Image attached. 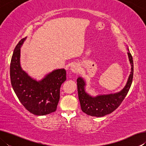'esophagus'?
<instances>
[{"mask_svg": "<svg viewBox=\"0 0 146 146\" xmlns=\"http://www.w3.org/2000/svg\"><path fill=\"white\" fill-rule=\"evenodd\" d=\"M71 70L73 73H78V71L80 70V65L78 63H73L71 66Z\"/></svg>", "mask_w": 146, "mask_h": 146, "instance_id": "esophagus-1", "label": "esophagus"}]
</instances>
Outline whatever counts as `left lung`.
Masks as SVG:
<instances>
[{"label": "left lung", "instance_id": "8db88e82", "mask_svg": "<svg viewBox=\"0 0 146 146\" xmlns=\"http://www.w3.org/2000/svg\"><path fill=\"white\" fill-rule=\"evenodd\" d=\"M128 58L130 62L131 73L125 87L118 93L100 95L92 97L86 92V82L82 77L76 80L78 99L80 101L82 111L86 114L92 117H101L111 113L117 109L124 99L131 86L133 76V60L131 54L128 49Z\"/></svg>", "mask_w": 146, "mask_h": 146}]
</instances>
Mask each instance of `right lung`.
<instances>
[{
  "instance_id": "obj_1",
  "label": "right lung",
  "mask_w": 146,
  "mask_h": 146,
  "mask_svg": "<svg viewBox=\"0 0 146 146\" xmlns=\"http://www.w3.org/2000/svg\"><path fill=\"white\" fill-rule=\"evenodd\" d=\"M26 38L21 39L14 49L10 64L12 88L20 102L35 115H46L55 111L60 99V89L66 80L64 69L53 70L36 81L28 75L20 63L21 48Z\"/></svg>"
}]
</instances>
